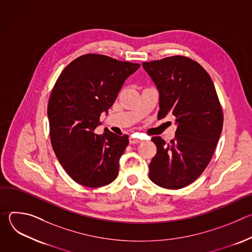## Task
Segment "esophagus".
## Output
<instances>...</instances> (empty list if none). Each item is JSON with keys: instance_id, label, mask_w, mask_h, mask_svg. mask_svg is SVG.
I'll return each instance as SVG.
<instances>
[{"instance_id": "esophagus-1", "label": "esophagus", "mask_w": 252, "mask_h": 252, "mask_svg": "<svg viewBox=\"0 0 252 252\" xmlns=\"http://www.w3.org/2000/svg\"><path fill=\"white\" fill-rule=\"evenodd\" d=\"M141 140L139 139V138H137V137H134V136H132V135H130L129 136V143H138V142H140Z\"/></svg>"}]
</instances>
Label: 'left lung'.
I'll return each instance as SVG.
<instances>
[{
    "label": "left lung",
    "mask_w": 252,
    "mask_h": 252,
    "mask_svg": "<svg viewBox=\"0 0 252 252\" xmlns=\"http://www.w3.org/2000/svg\"><path fill=\"white\" fill-rule=\"evenodd\" d=\"M159 94L158 118H175V136L166 143L153 136L157 155L150 178L157 186L179 189L203 172L217 148L223 114L212 80L195 61L173 56L142 63Z\"/></svg>",
    "instance_id": "1"
}]
</instances>
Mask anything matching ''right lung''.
<instances>
[{
    "label": "right lung",
    "mask_w": 252,
    "mask_h": 252,
    "mask_svg": "<svg viewBox=\"0 0 252 252\" xmlns=\"http://www.w3.org/2000/svg\"><path fill=\"white\" fill-rule=\"evenodd\" d=\"M138 67V63L88 54L69 63L58 78L48 104L51 142L60 163L79 185L100 188L117 178L128 135L107 128L96 134L94 129Z\"/></svg>",
    "instance_id": "add662e5"
}]
</instances>
